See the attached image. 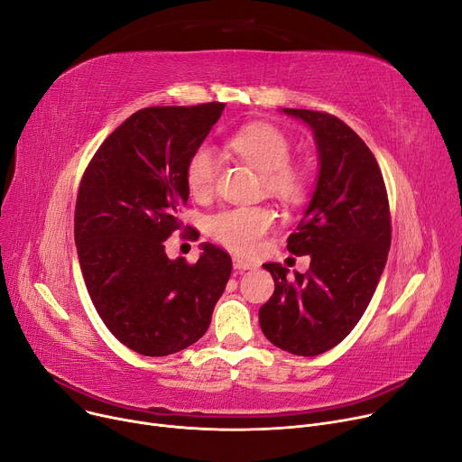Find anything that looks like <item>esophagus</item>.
<instances>
[{
	"instance_id": "1",
	"label": "esophagus",
	"mask_w": 462,
	"mask_h": 462,
	"mask_svg": "<svg viewBox=\"0 0 462 462\" xmlns=\"http://www.w3.org/2000/svg\"><path fill=\"white\" fill-rule=\"evenodd\" d=\"M233 264H235V268H236V270H254V268H257V264H255V263H252V261H245V259H240V257H235V259H233Z\"/></svg>"
}]
</instances>
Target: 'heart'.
I'll return each mask as SVG.
<instances>
[{
  "instance_id": "heart-1",
  "label": "heart",
  "mask_w": 462,
  "mask_h": 462,
  "mask_svg": "<svg viewBox=\"0 0 462 462\" xmlns=\"http://www.w3.org/2000/svg\"><path fill=\"white\" fill-rule=\"evenodd\" d=\"M231 150L261 175L268 190L279 196H296L301 189V173L289 164L291 142L285 133L270 124H250L235 131L229 138ZM218 173V155L203 144L194 150L187 162L185 177L194 196H205ZM273 226V212L266 207H235L208 218V231L229 250L252 255L263 236Z\"/></svg>"
}]
</instances>
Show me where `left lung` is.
Returning <instances> with one entry per match:
<instances>
[{"label":"left lung","instance_id":"8db88e82","mask_svg":"<svg viewBox=\"0 0 462 462\" xmlns=\"http://www.w3.org/2000/svg\"><path fill=\"white\" fill-rule=\"evenodd\" d=\"M307 124L318 152L312 198L289 236V252L310 255L307 273L263 264L275 291L259 310L277 347L314 357L342 342L365 314L390 250V210L379 164L363 138L337 116L281 109Z\"/></svg>","mask_w":462,"mask_h":462}]
</instances>
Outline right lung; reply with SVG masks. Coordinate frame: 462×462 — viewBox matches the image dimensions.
I'll return each instance as SVG.
<instances>
[{
    "label": "right lung",
    "instance_id": "right-lung-1",
    "mask_svg": "<svg viewBox=\"0 0 462 462\" xmlns=\"http://www.w3.org/2000/svg\"><path fill=\"white\" fill-rule=\"evenodd\" d=\"M224 107L140 109L105 138L81 180L74 231L87 291L109 331L146 357L198 342L231 275L215 244H201L196 264L164 252L189 201L187 162Z\"/></svg>",
    "mask_w": 462,
    "mask_h": 462
}]
</instances>
